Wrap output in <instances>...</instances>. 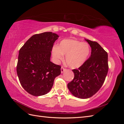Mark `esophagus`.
I'll list each match as a JSON object with an SVG mask.
<instances>
[{
    "mask_svg": "<svg viewBox=\"0 0 124 124\" xmlns=\"http://www.w3.org/2000/svg\"><path fill=\"white\" fill-rule=\"evenodd\" d=\"M65 70V69L63 68V67H62V68H61V72L62 73H63V71H64Z\"/></svg>",
    "mask_w": 124,
    "mask_h": 124,
    "instance_id": "34e87169",
    "label": "esophagus"
}]
</instances>
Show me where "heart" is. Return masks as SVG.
<instances>
[{"label":"heart","instance_id":"obj_1","mask_svg":"<svg viewBox=\"0 0 124 124\" xmlns=\"http://www.w3.org/2000/svg\"><path fill=\"white\" fill-rule=\"evenodd\" d=\"M90 53L89 44L74 39H65L60 42L58 47L53 49V55L59 62L66 55L67 65L72 69H77L83 65Z\"/></svg>","mask_w":124,"mask_h":124}]
</instances>
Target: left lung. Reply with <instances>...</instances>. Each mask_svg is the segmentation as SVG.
Wrapping results in <instances>:
<instances>
[{
  "label": "left lung",
  "mask_w": 124,
  "mask_h": 124,
  "mask_svg": "<svg viewBox=\"0 0 124 124\" xmlns=\"http://www.w3.org/2000/svg\"><path fill=\"white\" fill-rule=\"evenodd\" d=\"M85 40L91 47V55L78 69L72 70L74 78L67 85L71 93L81 99L88 98L99 91L108 69L107 52L96 41Z\"/></svg>",
  "instance_id": "1"
}]
</instances>
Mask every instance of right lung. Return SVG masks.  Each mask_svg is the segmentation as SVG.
I'll list each match as a JSON object with an SVG mask.
<instances>
[{
  "label": "right lung",
  "mask_w": 124,
  "mask_h": 124,
  "mask_svg": "<svg viewBox=\"0 0 124 124\" xmlns=\"http://www.w3.org/2000/svg\"><path fill=\"white\" fill-rule=\"evenodd\" d=\"M58 35L45 32L31 37L19 51L16 71L22 87L35 96L50 92L61 66L50 61L51 51Z\"/></svg>",
  "instance_id": "right-lung-1"
}]
</instances>
